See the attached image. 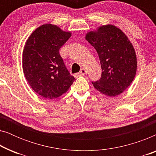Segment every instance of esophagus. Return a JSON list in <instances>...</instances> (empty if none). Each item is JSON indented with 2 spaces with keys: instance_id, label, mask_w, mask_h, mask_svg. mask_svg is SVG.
Returning a JSON list of instances; mask_svg holds the SVG:
<instances>
[{
  "instance_id": "obj_1",
  "label": "esophagus",
  "mask_w": 156,
  "mask_h": 156,
  "mask_svg": "<svg viewBox=\"0 0 156 156\" xmlns=\"http://www.w3.org/2000/svg\"><path fill=\"white\" fill-rule=\"evenodd\" d=\"M86 74H87L86 69H82L80 70V72H79L78 74H76V76H84V75H86Z\"/></svg>"
}]
</instances>
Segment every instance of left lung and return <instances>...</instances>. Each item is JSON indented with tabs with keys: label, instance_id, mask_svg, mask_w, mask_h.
I'll return each instance as SVG.
<instances>
[{
	"label": "left lung",
	"instance_id": "8db88e82",
	"mask_svg": "<svg viewBox=\"0 0 156 156\" xmlns=\"http://www.w3.org/2000/svg\"><path fill=\"white\" fill-rule=\"evenodd\" d=\"M86 40L97 50L101 76L92 82L96 89L108 97H116L130 86L135 77L137 61L133 45L120 29L112 25L90 31Z\"/></svg>",
	"mask_w": 156,
	"mask_h": 156
}]
</instances>
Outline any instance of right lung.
<instances>
[{"instance_id": "right-lung-1", "label": "right lung", "mask_w": 156, "mask_h": 156, "mask_svg": "<svg viewBox=\"0 0 156 156\" xmlns=\"http://www.w3.org/2000/svg\"><path fill=\"white\" fill-rule=\"evenodd\" d=\"M70 37L69 32L45 24L37 27L26 41L23 52V72L31 88L42 97H60L75 80L59 52Z\"/></svg>"}]
</instances>
